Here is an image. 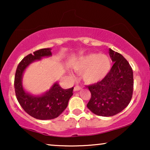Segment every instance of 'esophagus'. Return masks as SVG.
<instances>
[{
    "instance_id": "esophagus-1",
    "label": "esophagus",
    "mask_w": 150,
    "mask_h": 150,
    "mask_svg": "<svg viewBox=\"0 0 150 150\" xmlns=\"http://www.w3.org/2000/svg\"><path fill=\"white\" fill-rule=\"evenodd\" d=\"M81 89V87H79V86H76L74 87V91H79V90Z\"/></svg>"
}]
</instances>
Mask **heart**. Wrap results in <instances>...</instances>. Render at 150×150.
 Returning a JSON list of instances; mask_svg holds the SVG:
<instances>
[{
	"label": "heart",
	"mask_w": 150,
	"mask_h": 150,
	"mask_svg": "<svg viewBox=\"0 0 150 150\" xmlns=\"http://www.w3.org/2000/svg\"><path fill=\"white\" fill-rule=\"evenodd\" d=\"M74 70L81 72L86 83H98L106 77L111 68V61L107 55L92 53L76 59L71 64Z\"/></svg>",
	"instance_id": "1"
}]
</instances>
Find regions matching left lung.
<instances>
[{
	"instance_id": "left-lung-1",
	"label": "left lung",
	"mask_w": 150,
	"mask_h": 150,
	"mask_svg": "<svg viewBox=\"0 0 150 150\" xmlns=\"http://www.w3.org/2000/svg\"><path fill=\"white\" fill-rule=\"evenodd\" d=\"M114 64L106 77L88 86L91 98L87 108L93 113L110 117L122 111L132 99L133 71L128 61L120 53L108 50Z\"/></svg>"
}]
</instances>
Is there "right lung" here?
Wrapping results in <instances>:
<instances>
[{
    "mask_svg": "<svg viewBox=\"0 0 150 150\" xmlns=\"http://www.w3.org/2000/svg\"><path fill=\"white\" fill-rule=\"evenodd\" d=\"M51 56V48L37 50L24 57L16 71L14 87L18 101L24 111L38 120H52L59 117L67 108L69 98L73 95L74 87L63 89L57 82L48 91L40 95H33L24 89L22 77L26 69L35 61Z\"/></svg>",
    "mask_w": 150,
    "mask_h": 150,
    "instance_id": "obj_1",
    "label": "right lung"
}]
</instances>
